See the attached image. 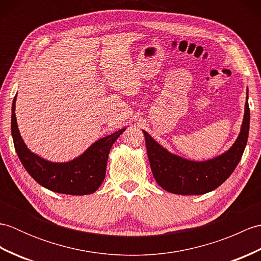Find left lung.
<instances>
[{
    "instance_id": "obj_1",
    "label": "left lung",
    "mask_w": 261,
    "mask_h": 261,
    "mask_svg": "<svg viewBox=\"0 0 261 261\" xmlns=\"http://www.w3.org/2000/svg\"><path fill=\"white\" fill-rule=\"evenodd\" d=\"M240 134L228 151L205 162H193L169 152L143 131L147 153L154 179L165 191L179 195H202L229 178L245 151L250 123L248 91Z\"/></svg>"
}]
</instances>
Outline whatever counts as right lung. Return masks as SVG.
I'll return each mask as SVG.
<instances>
[{
	"instance_id": "right-lung-1",
	"label": "right lung",
	"mask_w": 261,
	"mask_h": 261,
	"mask_svg": "<svg viewBox=\"0 0 261 261\" xmlns=\"http://www.w3.org/2000/svg\"><path fill=\"white\" fill-rule=\"evenodd\" d=\"M15 101L12 103L11 132L15 151L25 170L38 184L53 192L68 195H87L95 192L105 178L110 149L122 132L101 138L80 157L67 163H53L31 152L22 140L15 118Z\"/></svg>"
}]
</instances>
